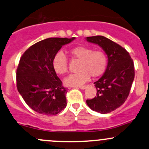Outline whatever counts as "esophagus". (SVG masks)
Segmentation results:
<instances>
[{
    "label": "esophagus",
    "mask_w": 149,
    "mask_h": 149,
    "mask_svg": "<svg viewBox=\"0 0 149 149\" xmlns=\"http://www.w3.org/2000/svg\"><path fill=\"white\" fill-rule=\"evenodd\" d=\"M88 86H87V85H86V86H79V88H81V89H82V90H84V89H86V88L88 87Z\"/></svg>",
    "instance_id": "obj_1"
}]
</instances>
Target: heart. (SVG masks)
Returning <instances> with one entry per match:
<instances>
[{"label": "heart", "mask_w": 149, "mask_h": 149, "mask_svg": "<svg viewBox=\"0 0 149 149\" xmlns=\"http://www.w3.org/2000/svg\"><path fill=\"white\" fill-rule=\"evenodd\" d=\"M69 53L75 59L80 61L78 73L70 75L64 80L66 86H77L86 83L90 76L97 78L105 71L108 58L102 50H93L88 46H77L70 49ZM52 67L57 74L63 75L68 72V59L61 52H57L52 60Z\"/></svg>", "instance_id": "b5f03b06"}]
</instances>
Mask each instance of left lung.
Returning a JSON list of instances; mask_svg holds the SVG:
<instances>
[{"instance_id":"left-lung-1","label":"left lung","mask_w":149,"mask_h":149,"mask_svg":"<svg viewBox=\"0 0 149 149\" xmlns=\"http://www.w3.org/2000/svg\"><path fill=\"white\" fill-rule=\"evenodd\" d=\"M86 40L102 47L108 57L104 75L94 83L97 96L87 100L86 103L93 110L109 113L120 107L128 97L134 78V64L125 48L107 37L93 36L86 37Z\"/></svg>"}]
</instances>
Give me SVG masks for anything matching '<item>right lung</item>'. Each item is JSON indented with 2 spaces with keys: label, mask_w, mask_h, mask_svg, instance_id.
I'll return each instance as SVG.
<instances>
[{
  "label": "right lung",
  "mask_w": 149,
  "mask_h": 149,
  "mask_svg": "<svg viewBox=\"0 0 149 149\" xmlns=\"http://www.w3.org/2000/svg\"><path fill=\"white\" fill-rule=\"evenodd\" d=\"M75 37H52L29 47L19 59L16 71L17 91L35 112L55 115L66 106L67 88L52 67L54 56Z\"/></svg>",
  "instance_id": "add662e5"
}]
</instances>
